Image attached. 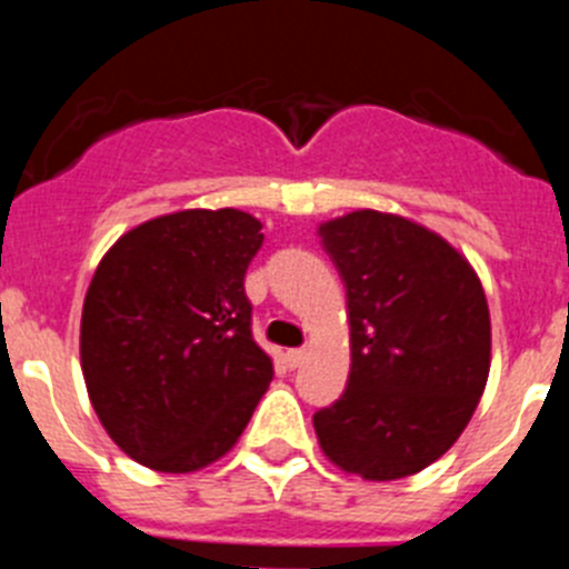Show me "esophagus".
<instances>
[{
  "mask_svg": "<svg viewBox=\"0 0 569 569\" xmlns=\"http://www.w3.org/2000/svg\"><path fill=\"white\" fill-rule=\"evenodd\" d=\"M305 359H308V350H305V347H293V350H288V353H284V361H288L290 370H296V367H299Z\"/></svg>",
  "mask_w": 569,
  "mask_h": 569,
  "instance_id": "1",
  "label": "esophagus"
}]
</instances>
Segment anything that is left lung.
I'll return each instance as SVG.
<instances>
[{
    "label": "left lung",
    "mask_w": 569,
    "mask_h": 569,
    "mask_svg": "<svg viewBox=\"0 0 569 569\" xmlns=\"http://www.w3.org/2000/svg\"><path fill=\"white\" fill-rule=\"evenodd\" d=\"M347 288L350 376L313 416L321 453L365 481L421 472L456 445L490 376L479 273L445 236L399 213L319 224Z\"/></svg>",
    "instance_id": "8db88e82"
}]
</instances>
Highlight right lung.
Returning <instances> with one entry per match:
<instances>
[{
	"mask_svg": "<svg viewBox=\"0 0 569 569\" xmlns=\"http://www.w3.org/2000/svg\"><path fill=\"white\" fill-rule=\"evenodd\" d=\"M261 222L236 208L156 216L113 241L79 328L84 387L122 453L196 472L233 450L273 379L244 273Z\"/></svg>",
	"mask_w": 569,
	"mask_h": 569,
	"instance_id": "obj_1",
	"label": "right lung"
}]
</instances>
